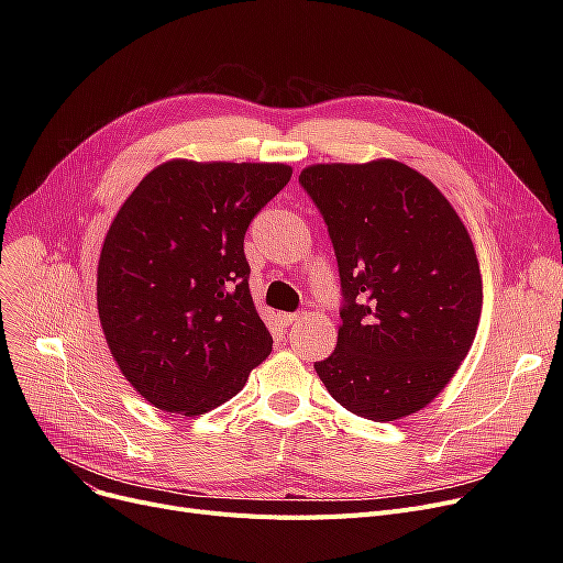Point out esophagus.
Wrapping results in <instances>:
<instances>
[{
	"label": "esophagus",
	"instance_id": "esophagus-1",
	"mask_svg": "<svg viewBox=\"0 0 563 563\" xmlns=\"http://www.w3.org/2000/svg\"><path fill=\"white\" fill-rule=\"evenodd\" d=\"M278 321L283 323L285 329H287V327H291V323H297V321H299V317H297V314H291V312H280V314H278Z\"/></svg>",
	"mask_w": 563,
	"mask_h": 563
}]
</instances>
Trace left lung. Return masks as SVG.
<instances>
[{
  "mask_svg": "<svg viewBox=\"0 0 563 563\" xmlns=\"http://www.w3.org/2000/svg\"><path fill=\"white\" fill-rule=\"evenodd\" d=\"M340 266L338 346L314 369L374 422L401 420L448 386L482 317V274L450 200L395 159L301 170Z\"/></svg>",
  "mask_w": 563,
  "mask_h": 563,
  "instance_id": "obj_1",
  "label": "left lung"
}]
</instances>
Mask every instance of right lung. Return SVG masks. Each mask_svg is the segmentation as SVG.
<instances>
[{
    "label": "right lung",
    "mask_w": 563,
    "mask_h": 563,
    "mask_svg": "<svg viewBox=\"0 0 563 563\" xmlns=\"http://www.w3.org/2000/svg\"><path fill=\"white\" fill-rule=\"evenodd\" d=\"M291 177L287 164L170 159L118 210L98 262V312L134 390L202 416L272 353L249 289L244 234Z\"/></svg>",
    "instance_id": "add662e5"
}]
</instances>
